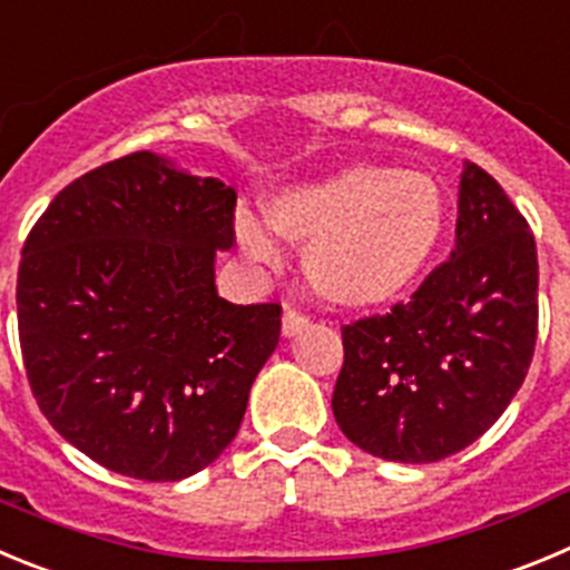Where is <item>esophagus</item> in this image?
Segmentation results:
<instances>
[{
	"label": "esophagus",
	"instance_id": "obj_1",
	"mask_svg": "<svg viewBox=\"0 0 570 570\" xmlns=\"http://www.w3.org/2000/svg\"><path fill=\"white\" fill-rule=\"evenodd\" d=\"M309 326V317L297 315L295 309H286L284 312V321H281V332H284V337H295L301 335V332Z\"/></svg>",
	"mask_w": 570,
	"mask_h": 570
}]
</instances>
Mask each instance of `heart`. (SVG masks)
<instances>
[{
	"mask_svg": "<svg viewBox=\"0 0 570 570\" xmlns=\"http://www.w3.org/2000/svg\"><path fill=\"white\" fill-rule=\"evenodd\" d=\"M445 227V198L423 173L352 164L332 176L295 184L266 204V222L235 218L240 253L278 266L281 235L306 244L304 273L335 306L386 304L417 281Z\"/></svg>",
	"mask_w": 570,
	"mask_h": 570,
	"instance_id": "1",
	"label": "heart"
}]
</instances>
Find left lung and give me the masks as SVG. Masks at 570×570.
Here are the masks:
<instances>
[{
  "label": "left lung",
  "instance_id": "1",
  "mask_svg": "<svg viewBox=\"0 0 570 570\" xmlns=\"http://www.w3.org/2000/svg\"><path fill=\"white\" fill-rule=\"evenodd\" d=\"M537 244L500 184L463 161L458 235L406 304L343 326L332 412L357 449L438 463L497 423L537 343Z\"/></svg>",
  "mask_w": 570,
  "mask_h": 570
}]
</instances>
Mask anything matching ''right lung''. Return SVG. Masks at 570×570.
Wrapping results in <instances>:
<instances>
[{"label": "right lung", "instance_id": "right-lung-1", "mask_svg": "<svg viewBox=\"0 0 570 570\" xmlns=\"http://www.w3.org/2000/svg\"><path fill=\"white\" fill-rule=\"evenodd\" d=\"M235 189L141 150L76 178L30 229L17 317L33 397L116 474L176 483L224 454L281 337L278 304H229Z\"/></svg>", "mask_w": 570, "mask_h": 570}]
</instances>
